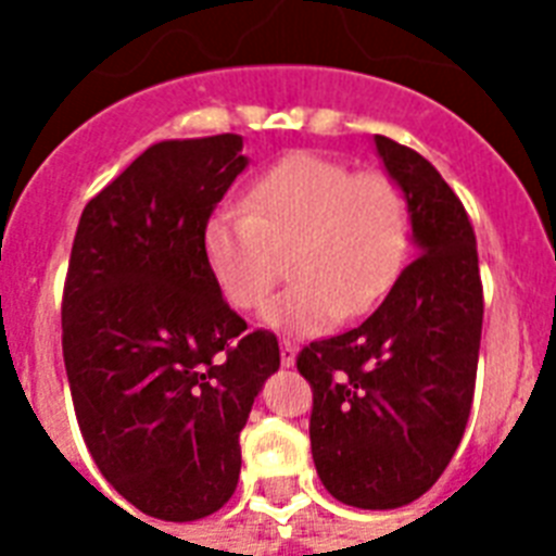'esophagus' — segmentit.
Listing matches in <instances>:
<instances>
[{
	"instance_id": "esophagus-1",
	"label": "esophagus",
	"mask_w": 556,
	"mask_h": 556,
	"mask_svg": "<svg viewBox=\"0 0 556 556\" xmlns=\"http://www.w3.org/2000/svg\"><path fill=\"white\" fill-rule=\"evenodd\" d=\"M279 361H282L286 369H291V366L296 364V346L291 340H282V343H279Z\"/></svg>"
}]
</instances>
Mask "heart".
<instances>
[{"label":"heart","mask_w":556,"mask_h":556,"mask_svg":"<svg viewBox=\"0 0 556 556\" xmlns=\"http://www.w3.org/2000/svg\"><path fill=\"white\" fill-rule=\"evenodd\" d=\"M409 239L404 192L383 173H355L329 155L294 152L256 176L242 207L213 210L201 253L233 308H256L291 251L282 294L262 308L265 326L320 334L366 314L395 282Z\"/></svg>","instance_id":"b5f03b06"}]
</instances>
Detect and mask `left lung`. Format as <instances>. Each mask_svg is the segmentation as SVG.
<instances>
[{
  "mask_svg": "<svg viewBox=\"0 0 556 556\" xmlns=\"http://www.w3.org/2000/svg\"><path fill=\"white\" fill-rule=\"evenodd\" d=\"M409 207L415 260L357 329L296 357L314 389L312 456L343 505L389 510L439 482L465 435L482 340L479 253L462 201L409 147L375 135Z\"/></svg>",
  "mask_w": 556,
  "mask_h": 556,
  "instance_id": "8db88e82",
  "label": "left lung"
}]
</instances>
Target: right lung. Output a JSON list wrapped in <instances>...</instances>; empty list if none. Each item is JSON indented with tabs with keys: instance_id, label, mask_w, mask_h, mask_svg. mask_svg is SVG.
Masks as SVG:
<instances>
[{
	"instance_id": "add662e5",
	"label": "right lung",
	"mask_w": 556,
	"mask_h": 556,
	"mask_svg": "<svg viewBox=\"0 0 556 556\" xmlns=\"http://www.w3.org/2000/svg\"><path fill=\"white\" fill-rule=\"evenodd\" d=\"M248 167L242 135L161 141L86 204L63 294V357L83 441L129 505L210 517L236 491L239 432L279 369L244 334L201 253V227Z\"/></svg>"
}]
</instances>
